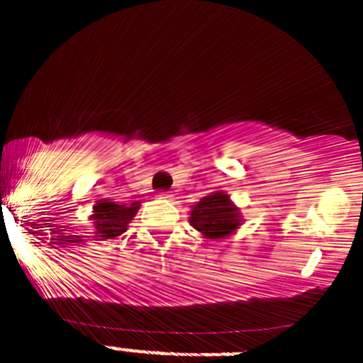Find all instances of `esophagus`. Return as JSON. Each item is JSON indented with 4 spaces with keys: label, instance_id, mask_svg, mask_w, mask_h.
<instances>
[{
    "label": "esophagus",
    "instance_id": "obj_1",
    "mask_svg": "<svg viewBox=\"0 0 363 363\" xmlns=\"http://www.w3.org/2000/svg\"><path fill=\"white\" fill-rule=\"evenodd\" d=\"M160 196L165 198V200H169V198H171V194H169V192H162V194H160Z\"/></svg>",
    "mask_w": 363,
    "mask_h": 363
}]
</instances>
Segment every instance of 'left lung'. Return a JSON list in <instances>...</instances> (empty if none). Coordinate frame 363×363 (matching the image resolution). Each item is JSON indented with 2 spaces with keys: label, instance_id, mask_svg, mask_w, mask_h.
Wrapping results in <instances>:
<instances>
[{
  "label": "left lung",
  "instance_id": "1",
  "mask_svg": "<svg viewBox=\"0 0 363 363\" xmlns=\"http://www.w3.org/2000/svg\"><path fill=\"white\" fill-rule=\"evenodd\" d=\"M191 223L205 240H223L236 233L243 223L240 207L225 191H214L191 207Z\"/></svg>",
  "mask_w": 363,
  "mask_h": 363
}]
</instances>
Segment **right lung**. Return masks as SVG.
Returning a JSON list of instances; mask_svg holds the SVG:
<instances>
[{
  "label": "right lung",
  "instance_id": "right-lung-1",
  "mask_svg": "<svg viewBox=\"0 0 363 363\" xmlns=\"http://www.w3.org/2000/svg\"><path fill=\"white\" fill-rule=\"evenodd\" d=\"M140 209V201H133L130 205H120L104 198L98 200L92 207V214L89 220L92 221L98 240H114L127 230L130 221Z\"/></svg>",
  "mask_w": 363,
  "mask_h": 363
}]
</instances>
